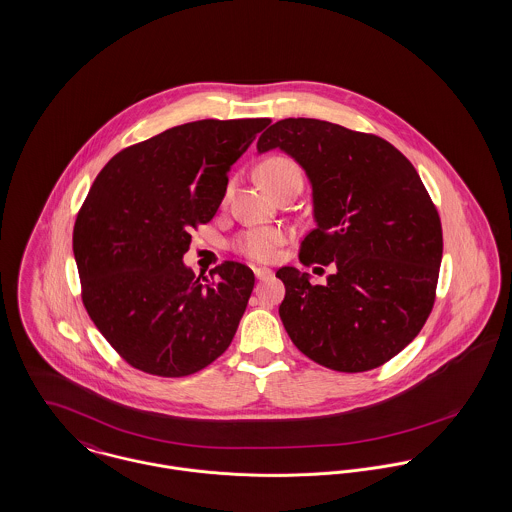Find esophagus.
<instances>
[{
	"mask_svg": "<svg viewBox=\"0 0 512 512\" xmlns=\"http://www.w3.org/2000/svg\"><path fill=\"white\" fill-rule=\"evenodd\" d=\"M253 273H255V278H259V280H265V278L273 276V271H271V269H267V267H255V269H253Z\"/></svg>",
	"mask_w": 512,
	"mask_h": 512,
	"instance_id": "34e87169",
	"label": "esophagus"
}]
</instances>
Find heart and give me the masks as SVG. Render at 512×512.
Wrapping results in <instances>:
<instances>
[{"mask_svg": "<svg viewBox=\"0 0 512 512\" xmlns=\"http://www.w3.org/2000/svg\"><path fill=\"white\" fill-rule=\"evenodd\" d=\"M257 173L261 183L269 191L286 179H302L298 165L292 159L282 158V156L265 159L259 165ZM228 191H226V197H228ZM282 241H284V232L278 228H251L237 237L236 249L251 261L269 263L275 259Z\"/></svg>", "mask_w": 512, "mask_h": 512, "instance_id": "b5f03b06", "label": "heart"}]
</instances>
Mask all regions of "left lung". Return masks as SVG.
Wrapping results in <instances>:
<instances>
[{
	"instance_id": "8db88e82",
	"label": "left lung",
	"mask_w": 512,
	"mask_h": 512,
	"mask_svg": "<svg viewBox=\"0 0 512 512\" xmlns=\"http://www.w3.org/2000/svg\"><path fill=\"white\" fill-rule=\"evenodd\" d=\"M280 150L312 185L315 230L304 265H335L327 284L282 267L278 308L298 351L339 372H364L403 351L434 304L442 228L419 173L394 146L317 118L269 126L257 152Z\"/></svg>"
}]
</instances>
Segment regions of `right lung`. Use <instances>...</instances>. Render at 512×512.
<instances>
[{
  "label": "right lung",
  "instance_id": "1",
  "mask_svg": "<svg viewBox=\"0 0 512 512\" xmlns=\"http://www.w3.org/2000/svg\"><path fill=\"white\" fill-rule=\"evenodd\" d=\"M269 118L173 126L111 159L74 226L81 298L130 366L195 374L224 353L253 292L249 267L226 261L197 276L183 263L191 230L214 218L228 171Z\"/></svg>",
  "mask_w": 512,
  "mask_h": 512
}]
</instances>
